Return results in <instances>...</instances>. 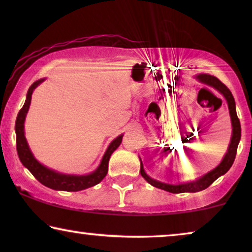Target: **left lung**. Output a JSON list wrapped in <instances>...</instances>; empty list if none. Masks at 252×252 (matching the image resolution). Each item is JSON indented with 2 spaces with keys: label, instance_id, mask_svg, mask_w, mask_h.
<instances>
[{
  "label": "left lung",
  "instance_id": "left-lung-1",
  "mask_svg": "<svg viewBox=\"0 0 252 252\" xmlns=\"http://www.w3.org/2000/svg\"><path fill=\"white\" fill-rule=\"evenodd\" d=\"M196 79H197L199 82H202V84H205L210 86V87L215 88L216 91H218L220 94L225 97L227 104H228L230 122H232V137H230V142H229L228 149H227V153L225 154V156H223L222 160L220 161L218 166L208 172L206 174L202 175V177H199L198 179H196V180L184 182V184H179V185L165 184V182L158 181L156 179L150 178L149 175L146 173V171H144L142 160H141L140 158V163H141L140 173L144 178V180L149 182V184L151 186H154V187L163 189V190L168 191V192H173V194H180V192H197V191L204 190L205 188H208L209 186L211 185L212 182H215L219 177H221V175L227 173L229 168L232 167L234 159H235L237 146H239L240 140H241V124L236 115L235 99H234L229 89L227 88L218 78L213 77V75L197 74L196 75Z\"/></svg>",
  "mask_w": 252,
  "mask_h": 252
}]
</instances>
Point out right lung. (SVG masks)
<instances>
[{"label":"right lung","mask_w":252,"mask_h":252,"mask_svg":"<svg viewBox=\"0 0 252 252\" xmlns=\"http://www.w3.org/2000/svg\"><path fill=\"white\" fill-rule=\"evenodd\" d=\"M46 80V78L40 79L33 82V85L29 88L26 95V101L24 103L23 108L20 109V111L17 116L16 119V140H17V153H18V157L22 164L32 173L35 179L39 182H41L43 186H46L48 188L54 189V190H64V191H79L87 189L93 186L97 185L101 182L103 179L105 178L106 173H108V165L109 159L111 157L113 151L120 146L123 141L122 135L117 136L111 143L109 144L108 149H106L104 156H103L101 163H99L98 167L95 171H93L92 173L85 174V175H77V174H65L61 173L44 166L43 164H41L39 160L34 157V155L30 149L29 143H27L26 137H25V118L27 112H29L30 105H31V99H32V94L37 86Z\"/></svg>","instance_id":"right-lung-1"}]
</instances>
